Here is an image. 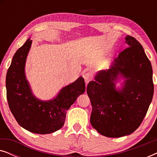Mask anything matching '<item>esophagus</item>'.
<instances>
[{"instance_id": "34e87169", "label": "esophagus", "mask_w": 157, "mask_h": 157, "mask_svg": "<svg viewBox=\"0 0 157 157\" xmlns=\"http://www.w3.org/2000/svg\"><path fill=\"white\" fill-rule=\"evenodd\" d=\"M92 76H93V75H92V73L90 72V71H88L86 73H85V74L83 75V78H84V81H85L86 83H88L91 80Z\"/></svg>"}]
</instances>
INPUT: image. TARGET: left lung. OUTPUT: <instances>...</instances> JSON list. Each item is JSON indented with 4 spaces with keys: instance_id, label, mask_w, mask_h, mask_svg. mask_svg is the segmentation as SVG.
Listing matches in <instances>:
<instances>
[{
    "instance_id": "obj_1",
    "label": "left lung",
    "mask_w": 157,
    "mask_h": 157,
    "mask_svg": "<svg viewBox=\"0 0 157 157\" xmlns=\"http://www.w3.org/2000/svg\"><path fill=\"white\" fill-rule=\"evenodd\" d=\"M127 48L114 59L110 68L98 71L87 86L92 111L90 122L103 136L111 138L132 134L142 122L154 95L152 67L143 47L126 36ZM121 76V90L115 81Z\"/></svg>"
}]
</instances>
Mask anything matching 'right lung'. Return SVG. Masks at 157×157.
I'll list each match as a JSON object with an SVG mask.
<instances>
[{"mask_svg":"<svg viewBox=\"0 0 157 157\" xmlns=\"http://www.w3.org/2000/svg\"><path fill=\"white\" fill-rule=\"evenodd\" d=\"M32 44L29 38L13 57L6 74V96L10 110L19 125L35 134H51L65 122L66 111L85 92V82L80 76L62 89L56 97L48 101L33 95L25 78V65Z\"/></svg>","mask_w":157,"mask_h":157,"instance_id":"obj_1","label":"right lung"}]
</instances>
